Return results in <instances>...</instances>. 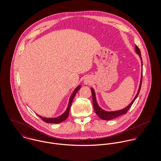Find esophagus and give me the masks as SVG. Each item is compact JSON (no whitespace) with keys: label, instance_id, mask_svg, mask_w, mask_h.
<instances>
[{"label":"esophagus","instance_id":"obj_1","mask_svg":"<svg viewBox=\"0 0 161 161\" xmlns=\"http://www.w3.org/2000/svg\"><path fill=\"white\" fill-rule=\"evenodd\" d=\"M91 79H89V77H88V78H86V79L84 80V84H89L91 83Z\"/></svg>","mask_w":161,"mask_h":161}]
</instances>
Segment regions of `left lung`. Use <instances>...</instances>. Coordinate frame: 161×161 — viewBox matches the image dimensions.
<instances>
[{
	"label": "left lung",
	"mask_w": 161,
	"mask_h": 161,
	"mask_svg": "<svg viewBox=\"0 0 161 161\" xmlns=\"http://www.w3.org/2000/svg\"><path fill=\"white\" fill-rule=\"evenodd\" d=\"M135 49H136V53H138V54L141 56V51H140V49L138 47V46H135ZM142 75L141 77V82H140V86H139V90H138V93L136 94L135 98H134V100L131 102V103L127 107H126L125 108L123 109V110H121L119 111H116V112H106V111H104L102 109H101L97 103V101H96V98H95V92L93 91V89H91V92H92V101H93V108H94V110H95V112L97 115H98L102 119H105V120H110V119H112L114 118H115L120 115H123V114H126L127 113V112L128 111V110L131 108V107L132 106L133 103H134L135 100L136 99V98L138 97V95L139 93L140 92V90H141V84H142Z\"/></svg>",
	"instance_id": "left-lung-1"
}]
</instances>
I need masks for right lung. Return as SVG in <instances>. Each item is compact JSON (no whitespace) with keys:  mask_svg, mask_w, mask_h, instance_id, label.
<instances>
[{"mask_svg":"<svg viewBox=\"0 0 161 161\" xmlns=\"http://www.w3.org/2000/svg\"><path fill=\"white\" fill-rule=\"evenodd\" d=\"M81 88V86L79 85V86H77V87L74 90V91L73 92V93L72 94L71 97H70V100H69V104H68V107L66 110V111L62 115H61L59 117H57V118H43L40 115H37L43 121H44L45 122L47 123H61L63 121H64L69 116V110L70 108V106L72 105V101H73V99L76 94V93L77 92V91Z\"/></svg>","mask_w":161,"mask_h":161,"instance_id":"right-lung-1","label":"right lung"}]
</instances>
